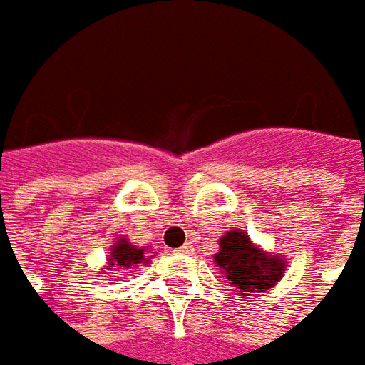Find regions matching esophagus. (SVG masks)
I'll list each match as a JSON object with an SVG mask.
<instances>
[{
  "label": "esophagus",
  "instance_id": "34e87169",
  "mask_svg": "<svg viewBox=\"0 0 365 365\" xmlns=\"http://www.w3.org/2000/svg\"><path fill=\"white\" fill-rule=\"evenodd\" d=\"M175 252H178V254H190V252H192V245L190 244L180 245V247H178V250H175Z\"/></svg>",
  "mask_w": 365,
  "mask_h": 365
}]
</instances>
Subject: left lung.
Listing matches in <instances>:
<instances>
[{
	"mask_svg": "<svg viewBox=\"0 0 365 365\" xmlns=\"http://www.w3.org/2000/svg\"><path fill=\"white\" fill-rule=\"evenodd\" d=\"M219 244L221 250L215 254V264L232 280L230 284L240 288L242 297L272 288L284 274V259L264 254L240 230L225 233Z\"/></svg>",
	"mask_w": 365,
	"mask_h": 365,
	"instance_id": "1",
	"label": "left lung"
}]
</instances>
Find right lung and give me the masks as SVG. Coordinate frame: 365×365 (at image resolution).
<instances>
[{
	"label": "right lung",
	"instance_id": "obj_1",
	"mask_svg": "<svg viewBox=\"0 0 365 365\" xmlns=\"http://www.w3.org/2000/svg\"><path fill=\"white\" fill-rule=\"evenodd\" d=\"M148 256L144 247H135L125 240H120L118 244L111 247V258L109 266L113 268H130L133 264H148Z\"/></svg>",
	"mask_w": 365,
	"mask_h": 365
}]
</instances>
